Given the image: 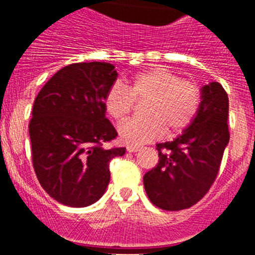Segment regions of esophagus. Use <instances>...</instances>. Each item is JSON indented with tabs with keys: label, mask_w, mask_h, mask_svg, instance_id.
I'll list each match as a JSON object with an SVG mask.
<instances>
[{
	"label": "esophagus",
	"mask_w": 255,
	"mask_h": 255,
	"mask_svg": "<svg viewBox=\"0 0 255 255\" xmlns=\"http://www.w3.org/2000/svg\"><path fill=\"white\" fill-rule=\"evenodd\" d=\"M140 150V146H137V145H127V151H129V153H135V151Z\"/></svg>",
	"instance_id": "esophagus-1"
}]
</instances>
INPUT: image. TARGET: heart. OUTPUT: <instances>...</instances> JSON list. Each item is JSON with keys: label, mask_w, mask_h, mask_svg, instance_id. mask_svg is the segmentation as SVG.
<instances>
[{"label": "heart", "mask_w": 255, "mask_h": 255, "mask_svg": "<svg viewBox=\"0 0 255 255\" xmlns=\"http://www.w3.org/2000/svg\"><path fill=\"white\" fill-rule=\"evenodd\" d=\"M143 104V118L121 123L118 134L123 142L140 145L158 139L164 132L173 135L182 132L194 121L201 105V90L192 80L180 79L161 66L146 69L121 85L116 82L105 96V110L112 120H125L133 102Z\"/></svg>", "instance_id": "b5f03b06"}]
</instances>
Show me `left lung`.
Masks as SVG:
<instances>
[{
  "label": "left lung",
  "instance_id": "obj_1",
  "mask_svg": "<svg viewBox=\"0 0 255 255\" xmlns=\"http://www.w3.org/2000/svg\"><path fill=\"white\" fill-rule=\"evenodd\" d=\"M227 120V92L220 82L205 85L194 121L173 142L156 144L158 164L143 177L151 204L166 211L185 210L207 194L230 142Z\"/></svg>",
  "mask_w": 255,
  "mask_h": 255
}]
</instances>
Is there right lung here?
I'll return each instance as SVG.
<instances>
[{"instance_id":"1","label":"right lung","mask_w":255,"mask_h":255,"mask_svg":"<svg viewBox=\"0 0 255 255\" xmlns=\"http://www.w3.org/2000/svg\"><path fill=\"white\" fill-rule=\"evenodd\" d=\"M117 76L109 63L71 64L35 97L29 122L33 166L43 189L60 204L86 207L101 199L110 161L126 153L102 146L117 137L104 104Z\"/></svg>"}]
</instances>
